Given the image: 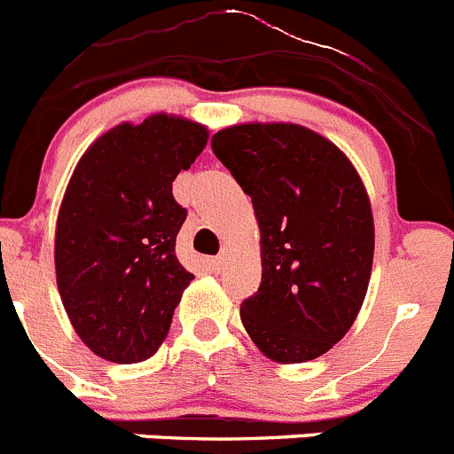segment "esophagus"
<instances>
[{
    "label": "esophagus",
    "instance_id": "34e87169",
    "mask_svg": "<svg viewBox=\"0 0 454 454\" xmlns=\"http://www.w3.org/2000/svg\"><path fill=\"white\" fill-rule=\"evenodd\" d=\"M226 255H228V248L223 247L222 251H219L217 257H210V260H207V264H210L212 269H217V271H219V269H222L223 264H226Z\"/></svg>",
    "mask_w": 454,
    "mask_h": 454
}]
</instances>
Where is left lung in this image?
<instances>
[{
	"mask_svg": "<svg viewBox=\"0 0 454 454\" xmlns=\"http://www.w3.org/2000/svg\"><path fill=\"white\" fill-rule=\"evenodd\" d=\"M210 145L251 197L262 235V283L239 309L244 328L276 362L324 355L353 325L373 267L362 178L305 126H231Z\"/></svg>",
	"mask_w": 454,
	"mask_h": 454,
	"instance_id": "obj_1",
	"label": "left lung"
}]
</instances>
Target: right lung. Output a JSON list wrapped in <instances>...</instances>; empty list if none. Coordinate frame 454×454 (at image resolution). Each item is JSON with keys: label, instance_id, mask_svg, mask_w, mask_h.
<instances>
[{"label": "right lung", "instance_id": "add662e5", "mask_svg": "<svg viewBox=\"0 0 454 454\" xmlns=\"http://www.w3.org/2000/svg\"><path fill=\"white\" fill-rule=\"evenodd\" d=\"M206 142V126L151 115L101 136L69 178L56 223V283L76 334L108 362L156 353L194 278L176 257L187 210L171 183Z\"/></svg>", "mask_w": 454, "mask_h": 454}]
</instances>
